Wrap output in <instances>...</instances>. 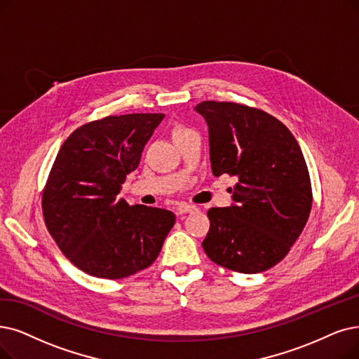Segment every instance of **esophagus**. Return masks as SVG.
Masks as SVG:
<instances>
[{"label": "esophagus", "instance_id": "esophagus-1", "mask_svg": "<svg viewBox=\"0 0 359 359\" xmlns=\"http://www.w3.org/2000/svg\"><path fill=\"white\" fill-rule=\"evenodd\" d=\"M177 212H178V215L193 213V212H197V206H194V205H181V206H178Z\"/></svg>", "mask_w": 359, "mask_h": 359}]
</instances>
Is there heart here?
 Here are the masks:
<instances>
[{
  "instance_id": "heart-1",
  "label": "heart",
  "mask_w": 359,
  "mask_h": 359,
  "mask_svg": "<svg viewBox=\"0 0 359 359\" xmlns=\"http://www.w3.org/2000/svg\"><path fill=\"white\" fill-rule=\"evenodd\" d=\"M189 133H193V130H190V128L184 126V125H178V126H175V130H174V138L182 137V135L189 134Z\"/></svg>"
}]
</instances>
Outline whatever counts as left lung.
I'll return each instance as SVG.
<instances>
[{
	"label": "left lung",
	"mask_w": 359,
	"mask_h": 359,
	"mask_svg": "<svg viewBox=\"0 0 359 359\" xmlns=\"http://www.w3.org/2000/svg\"><path fill=\"white\" fill-rule=\"evenodd\" d=\"M215 177L237 180L234 205L210 208L202 246L217 265L243 274L284 259L312 208L305 157L289 128L269 113L233 102H202Z\"/></svg>",
	"instance_id": "left-lung-1"
}]
</instances>
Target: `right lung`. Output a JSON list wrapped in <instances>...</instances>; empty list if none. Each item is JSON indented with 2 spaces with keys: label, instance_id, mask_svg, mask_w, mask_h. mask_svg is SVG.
I'll list each match as a JSON object with an SVG mask.
<instances>
[{
  "label": "right lung",
  "instance_id": "right-lung-1",
  "mask_svg": "<svg viewBox=\"0 0 359 359\" xmlns=\"http://www.w3.org/2000/svg\"><path fill=\"white\" fill-rule=\"evenodd\" d=\"M163 113L106 116L63 142L42 190V215L67 259L98 278L121 280L150 266L175 224L170 210L118 198Z\"/></svg>",
  "mask_w": 359,
  "mask_h": 359
}]
</instances>
